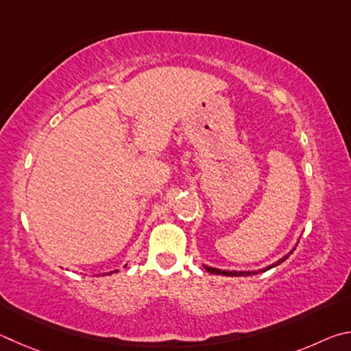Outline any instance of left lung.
Returning a JSON list of instances; mask_svg holds the SVG:
<instances>
[{
  "mask_svg": "<svg viewBox=\"0 0 351 351\" xmlns=\"http://www.w3.org/2000/svg\"><path fill=\"white\" fill-rule=\"evenodd\" d=\"M291 253H293V251H291ZM287 257H288V256H285L284 259L278 261V262H276V263H273V265H269V267H267V268H263V269H261V271H257V273L267 271V269H269V268H273V267H278L279 263H282V262H284V261L287 259ZM205 269H206V271L213 273V274H220V276H251V274H257L256 271H225V269H217V268L206 267V265H205Z\"/></svg>",
  "mask_w": 351,
  "mask_h": 351,
  "instance_id": "1",
  "label": "left lung"
}]
</instances>
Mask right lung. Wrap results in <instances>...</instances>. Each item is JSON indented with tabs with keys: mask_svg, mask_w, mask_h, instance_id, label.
I'll return each instance as SVG.
<instances>
[{
	"mask_svg": "<svg viewBox=\"0 0 351 351\" xmlns=\"http://www.w3.org/2000/svg\"><path fill=\"white\" fill-rule=\"evenodd\" d=\"M112 273H115V271H112ZM112 273H108V274H112Z\"/></svg>",
	"mask_w": 351,
	"mask_h": 351,
	"instance_id": "1",
	"label": "right lung"
}]
</instances>
